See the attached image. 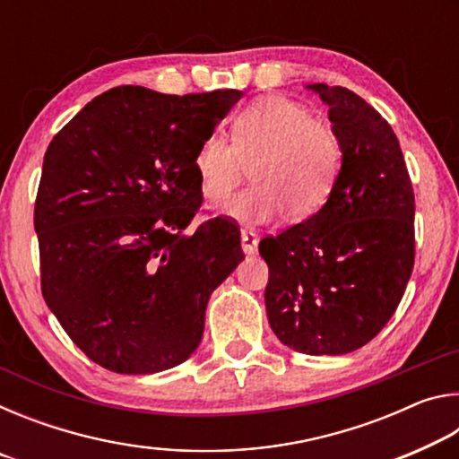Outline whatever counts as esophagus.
Listing matches in <instances>:
<instances>
[{
    "instance_id": "obj_1",
    "label": "esophagus",
    "mask_w": 459,
    "mask_h": 459,
    "mask_svg": "<svg viewBox=\"0 0 459 459\" xmlns=\"http://www.w3.org/2000/svg\"><path fill=\"white\" fill-rule=\"evenodd\" d=\"M240 247H243L245 255H255L259 248V235L251 229L240 230Z\"/></svg>"
}]
</instances>
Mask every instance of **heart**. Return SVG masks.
Returning a JSON list of instances; mask_svg holds the SVG:
<instances>
[{"instance_id":"heart-1","label":"heart","mask_w":459,"mask_h":459,"mask_svg":"<svg viewBox=\"0 0 459 459\" xmlns=\"http://www.w3.org/2000/svg\"><path fill=\"white\" fill-rule=\"evenodd\" d=\"M251 168L255 186L230 202L227 214L240 222H269L287 212L306 221L328 202L342 168V143L328 123L281 95L248 103L232 121V142L208 135L194 155L200 192L227 202Z\"/></svg>"}]
</instances>
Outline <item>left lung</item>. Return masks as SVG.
Returning <instances> with one entry per match:
<instances>
[{
	"mask_svg": "<svg viewBox=\"0 0 459 459\" xmlns=\"http://www.w3.org/2000/svg\"><path fill=\"white\" fill-rule=\"evenodd\" d=\"M342 143L325 204L263 238L271 330L304 354H348L391 320L415 263V194L399 139L375 107L344 87L309 84Z\"/></svg>",
	"mask_w": 459,
	"mask_h": 459,
	"instance_id": "8db88e82",
	"label": "left lung"
}]
</instances>
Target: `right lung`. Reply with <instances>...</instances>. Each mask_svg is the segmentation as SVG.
<instances>
[{
	"mask_svg": "<svg viewBox=\"0 0 459 459\" xmlns=\"http://www.w3.org/2000/svg\"><path fill=\"white\" fill-rule=\"evenodd\" d=\"M240 97L117 87L46 150L34 208L42 295L107 370L182 364L200 344L211 293L245 257L221 216L184 235L202 204L194 155Z\"/></svg>",
	"mask_w": 459,
	"mask_h": 459,
	"instance_id": "obj_1",
	"label": "right lung"
}]
</instances>
